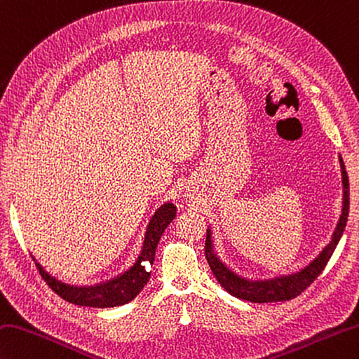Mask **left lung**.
Returning a JSON list of instances; mask_svg holds the SVG:
<instances>
[{
	"label": "left lung",
	"mask_w": 359,
	"mask_h": 359,
	"mask_svg": "<svg viewBox=\"0 0 359 359\" xmlns=\"http://www.w3.org/2000/svg\"><path fill=\"white\" fill-rule=\"evenodd\" d=\"M341 161V171H342V185H344V201H342V213L339 217L338 226H336L334 233L332 236V241L327 248L320 252L318 258L302 269L300 272L291 273V276H282L269 280H248L240 276H236L233 271H230L226 264H224L219 258L216 257L213 252V243H212V233L207 230V240H205V258L212 268L215 277L221 286L231 296H235L241 300L254 302V304H268V302H285L297 297L299 294L304 292L308 286H310L319 273L324 271L332 258L333 252L338 245L342 231L346 229L347 217H348V205H350V188H348V177L346 171V165H344L342 157L339 156Z\"/></svg>",
	"instance_id": "8db88e82"
}]
</instances>
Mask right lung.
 I'll use <instances>...</instances> for the list:
<instances>
[{"mask_svg": "<svg viewBox=\"0 0 359 359\" xmlns=\"http://www.w3.org/2000/svg\"><path fill=\"white\" fill-rule=\"evenodd\" d=\"M175 210L177 208L171 202L165 203V205H161L157 210L156 215L152 216L149 226H147L142 254H140L135 264L129 271H126L123 276L109 280V282L96 286H69L49 276L39 263H35V266H37L40 276L45 280L46 285L63 300L69 302V304L93 308H111L124 305L135 299L144 285L149 282V266L154 263L157 244L165 229L170 226L175 217Z\"/></svg>", "mask_w": 359, "mask_h": 359, "instance_id": "1", "label": "right lung"}]
</instances>
